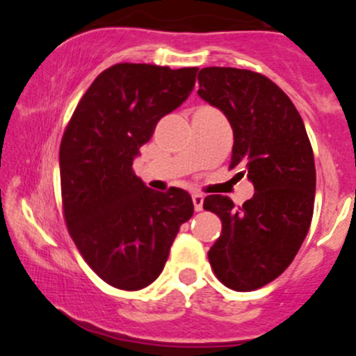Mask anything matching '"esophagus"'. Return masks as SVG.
<instances>
[{"label":"esophagus","mask_w":356,"mask_h":356,"mask_svg":"<svg viewBox=\"0 0 356 356\" xmlns=\"http://www.w3.org/2000/svg\"><path fill=\"white\" fill-rule=\"evenodd\" d=\"M193 204H194V211L196 212L202 211V204H204L202 194H193Z\"/></svg>","instance_id":"esophagus-1"}]
</instances>
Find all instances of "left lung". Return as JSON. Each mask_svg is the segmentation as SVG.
<instances>
[{
    "instance_id": "left-lung-1",
    "label": "left lung",
    "mask_w": 356,
    "mask_h": 356,
    "mask_svg": "<svg viewBox=\"0 0 356 356\" xmlns=\"http://www.w3.org/2000/svg\"><path fill=\"white\" fill-rule=\"evenodd\" d=\"M197 94L227 116L233 129L230 168L240 167L254 186L235 207L212 194L204 209L222 220V235L209 250L217 279L228 289L251 291L277 279L308 235L314 209L316 168L298 110L284 90L259 72L202 67Z\"/></svg>"
}]
</instances>
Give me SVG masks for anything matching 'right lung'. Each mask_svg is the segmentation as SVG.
<instances>
[{"mask_svg":"<svg viewBox=\"0 0 356 356\" xmlns=\"http://www.w3.org/2000/svg\"><path fill=\"white\" fill-rule=\"evenodd\" d=\"M196 74L197 67L118 63L92 82L63 134L67 230L90 269L115 289L152 284L194 212L184 189L154 191L136 177L133 162L159 120L188 99Z\"/></svg>","mask_w":356,"mask_h":356,"instance_id":"right-lung-1","label":"right lung"}]
</instances>
